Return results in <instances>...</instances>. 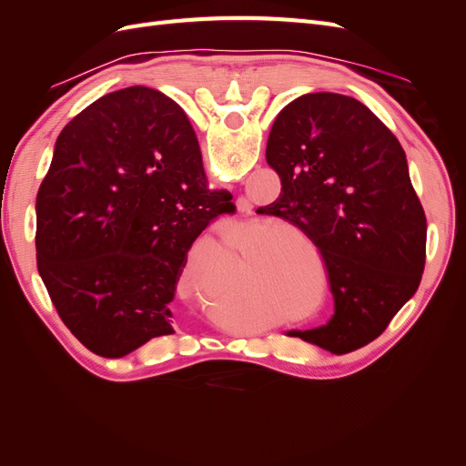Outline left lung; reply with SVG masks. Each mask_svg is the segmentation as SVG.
<instances>
[{"label":"left lung","instance_id":"1","mask_svg":"<svg viewBox=\"0 0 466 466\" xmlns=\"http://www.w3.org/2000/svg\"><path fill=\"white\" fill-rule=\"evenodd\" d=\"M266 161L281 192L257 214L311 238L334 295L324 327L289 336L332 354L370 344L416 293L426 264V214L399 139L358 98L307 93L276 116Z\"/></svg>","mask_w":466,"mask_h":466}]
</instances>
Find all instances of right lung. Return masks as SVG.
<instances>
[{"label":"right lung","mask_w":466,"mask_h":466,"mask_svg":"<svg viewBox=\"0 0 466 466\" xmlns=\"http://www.w3.org/2000/svg\"><path fill=\"white\" fill-rule=\"evenodd\" d=\"M231 198L208 188L185 110L161 91L126 87L81 110L36 196V266L66 327L103 358L175 334L188 250Z\"/></svg>","instance_id":"obj_1"}]
</instances>
